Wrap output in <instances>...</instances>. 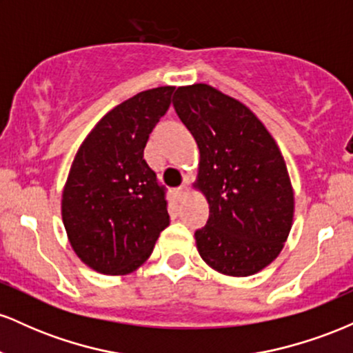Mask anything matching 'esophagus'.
Masks as SVG:
<instances>
[{
  "label": "esophagus",
  "instance_id": "esophagus-1",
  "mask_svg": "<svg viewBox=\"0 0 353 353\" xmlns=\"http://www.w3.org/2000/svg\"><path fill=\"white\" fill-rule=\"evenodd\" d=\"M188 192H189V185L188 184H182L181 188H177L176 189V196H177V199H184L185 196H188Z\"/></svg>",
  "mask_w": 353,
  "mask_h": 353
}]
</instances>
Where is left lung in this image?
<instances>
[{"label": "left lung", "mask_w": 353, "mask_h": 353, "mask_svg": "<svg viewBox=\"0 0 353 353\" xmlns=\"http://www.w3.org/2000/svg\"><path fill=\"white\" fill-rule=\"evenodd\" d=\"M172 104L201 154L194 185L209 202L208 224L196 230L202 261L232 277L257 274L292 229L294 190L281 149L245 104L209 84L177 88Z\"/></svg>", "instance_id": "left-lung-1"}]
</instances>
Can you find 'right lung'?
I'll return each mask as SVG.
<instances>
[{
  "instance_id": "add662e5",
  "label": "right lung",
  "mask_w": 353,
  "mask_h": 353,
  "mask_svg": "<svg viewBox=\"0 0 353 353\" xmlns=\"http://www.w3.org/2000/svg\"><path fill=\"white\" fill-rule=\"evenodd\" d=\"M172 92V86L137 92L111 109L76 152L61 216L72 250L96 272L136 270L169 225L165 188L144 161V148Z\"/></svg>"
}]
</instances>
